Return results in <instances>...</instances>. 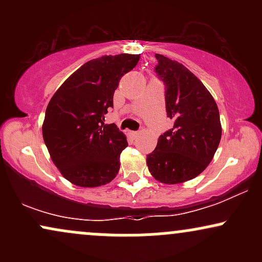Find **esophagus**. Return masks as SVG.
Listing matches in <instances>:
<instances>
[{"label":"esophagus","instance_id":"obj_1","mask_svg":"<svg viewBox=\"0 0 262 262\" xmlns=\"http://www.w3.org/2000/svg\"><path fill=\"white\" fill-rule=\"evenodd\" d=\"M129 134H130L133 138H138V137H139L140 133H139V132H129Z\"/></svg>","mask_w":262,"mask_h":262}]
</instances>
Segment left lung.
I'll return each mask as SVG.
<instances>
[{
  "label": "left lung",
  "mask_w": 262,
  "mask_h": 262,
  "mask_svg": "<svg viewBox=\"0 0 262 262\" xmlns=\"http://www.w3.org/2000/svg\"><path fill=\"white\" fill-rule=\"evenodd\" d=\"M155 56L173 127L160 135L146 164L155 180L176 185L206 170L221 143L222 124L214 98L196 75L179 61L160 54Z\"/></svg>",
  "instance_id": "1"
}]
</instances>
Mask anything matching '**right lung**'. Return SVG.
I'll return each instance as SVG.
<instances>
[{"mask_svg": "<svg viewBox=\"0 0 262 262\" xmlns=\"http://www.w3.org/2000/svg\"><path fill=\"white\" fill-rule=\"evenodd\" d=\"M139 54L104 55L77 69L49 101L43 139L50 158L68 181L80 187L110 183L119 171L127 137L116 124H104L113 95Z\"/></svg>", "mask_w": 262, "mask_h": 262, "instance_id": "1", "label": "right lung"}]
</instances>
